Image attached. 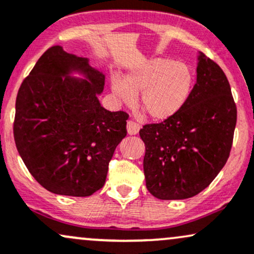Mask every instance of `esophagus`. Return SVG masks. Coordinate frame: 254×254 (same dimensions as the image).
I'll return each instance as SVG.
<instances>
[{"label":"esophagus","mask_w":254,"mask_h":254,"mask_svg":"<svg viewBox=\"0 0 254 254\" xmlns=\"http://www.w3.org/2000/svg\"><path fill=\"white\" fill-rule=\"evenodd\" d=\"M127 133H129V135H137L139 131V125L135 123V122L129 121L127 123Z\"/></svg>","instance_id":"1"}]
</instances>
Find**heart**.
Returning a JSON list of instances; mask_svg holds the SVG:
<instances>
[{"label":"heart","instance_id":"heart-1","mask_svg":"<svg viewBox=\"0 0 254 254\" xmlns=\"http://www.w3.org/2000/svg\"><path fill=\"white\" fill-rule=\"evenodd\" d=\"M193 87L190 68L182 63L152 58L130 69L124 78L114 75L111 88L119 102L132 105L139 92V105L155 121L176 115Z\"/></svg>","mask_w":254,"mask_h":254}]
</instances>
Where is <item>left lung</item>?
I'll use <instances>...</instances> for the list:
<instances>
[{
	"instance_id": "obj_1",
	"label": "left lung",
	"mask_w": 254,
	"mask_h": 254,
	"mask_svg": "<svg viewBox=\"0 0 254 254\" xmlns=\"http://www.w3.org/2000/svg\"><path fill=\"white\" fill-rule=\"evenodd\" d=\"M235 124L230 82L218 64L198 52L196 82L182 109L139 130L150 194L183 200L208 187L230 156Z\"/></svg>"
}]
</instances>
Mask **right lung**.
<instances>
[{
	"label": "right lung",
	"instance_id": "obj_1",
	"mask_svg": "<svg viewBox=\"0 0 254 254\" xmlns=\"http://www.w3.org/2000/svg\"><path fill=\"white\" fill-rule=\"evenodd\" d=\"M104 84V73L87 58L61 46L48 48L21 84L15 144L32 176L52 193L90 196L105 183L129 116L100 105Z\"/></svg>",
	"mask_w": 254,
	"mask_h": 254
}]
</instances>
